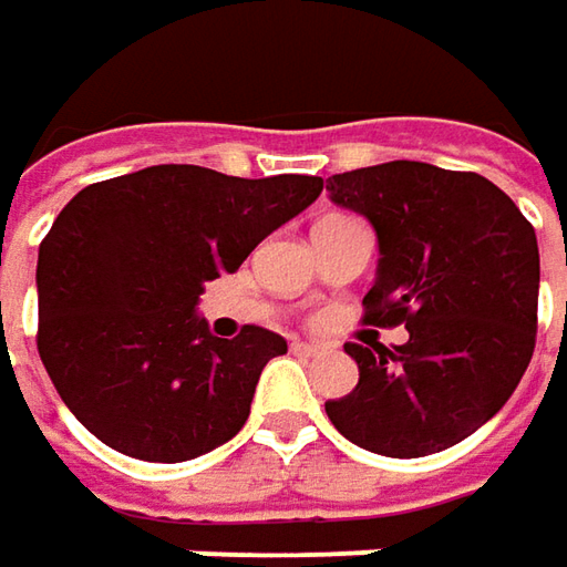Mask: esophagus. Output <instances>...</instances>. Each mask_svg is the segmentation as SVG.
I'll use <instances>...</instances> for the list:
<instances>
[{
  "mask_svg": "<svg viewBox=\"0 0 567 567\" xmlns=\"http://www.w3.org/2000/svg\"><path fill=\"white\" fill-rule=\"evenodd\" d=\"M290 347H293V353H299V357H318L321 353L318 343H306V340H293Z\"/></svg>",
  "mask_w": 567,
  "mask_h": 567,
  "instance_id": "esophagus-1",
  "label": "esophagus"
}]
</instances>
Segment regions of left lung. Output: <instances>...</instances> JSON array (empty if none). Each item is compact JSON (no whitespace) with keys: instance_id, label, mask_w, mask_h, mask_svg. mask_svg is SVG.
I'll return each mask as SVG.
<instances>
[{"instance_id":"obj_1","label":"left lung","mask_w":567,"mask_h":567,"mask_svg":"<svg viewBox=\"0 0 567 567\" xmlns=\"http://www.w3.org/2000/svg\"><path fill=\"white\" fill-rule=\"evenodd\" d=\"M331 202L379 236L365 324L406 328V343H347L360 384L324 403L353 445L425 457L464 442L505 406L536 347L539 249L530 220L480 173L420 161L328 179Z\"/></svg>"}]
</instances>
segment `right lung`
<instances>
[{
  "label": "right lung",
  "instance_id": "1",
  "mask_svg": "<svg viewBox=\"0 0 567 567\" xmlns=\"http://www.w3.org/2000/svg\"><path fill=\"white\" fill-rule=\"evenodd\" d=\"M321 188V176L239 179L188 164L81 188L37 255V350L78 423L154 464L229 442L287 340L258 324L214 338L198 296Z\"/></svg>",
  "mask_w": 567,
  "mask_h": 567
}]
</instances>
